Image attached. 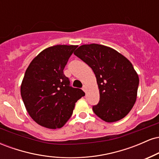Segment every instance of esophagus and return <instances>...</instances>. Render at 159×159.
Instances as JSON below:
<instances>
[{
	"mask_svg": "<svg viewBox=\"0 0 159 159\" xmlns=\"http://www.w3.org/2000/svg\"><path fill=\"white\" fill-rule=\"evenodd\" d=\"M82 90H83L86 93V90H86V86L85 85L83 86V87H82Z\"/></svg>",
	"mask_w": 159,
	"mask_h": 159,
	"instance_id": "1",
	"label": "esophagus"
}]
</instances>
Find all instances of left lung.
Masks as SVG:
<instances>
[{"instance_id":"8db88e82","label":"left lung","mask_w":159,"mask_h":159,"mask_svg":"<svg viewBox=\"0 0 159 159\" xmlns=\"http://www.w3.org/2000/svg\"><path fill=\"white\" fill-rule=\"evenodd\" d=\"M74 54L96 75L99 102L93 111L107 123L123 119L136 102L139 78L131 62L114 49L98 44L83 45Z\"/></svg>"}]
</instances>
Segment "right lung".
<instances>
[{
  "label": "right lung",
  "mask_w": 159,
  "mask_h": 159,
  "mask_svg": "<svg viewBox=\"0 0 159 159\" xmlns=\"http://www.w3.org/2000/svg\"><path fill=\"white\" fill-rule=\"evenodd\" d=\"M78 45H57L40 52L27 67L21 86L27 112L39 125L60 129L68 121L84 92L70 86L63 73Z\"/></svg>",
  "instance_id": "right-lung-1"
}]
</instances>
